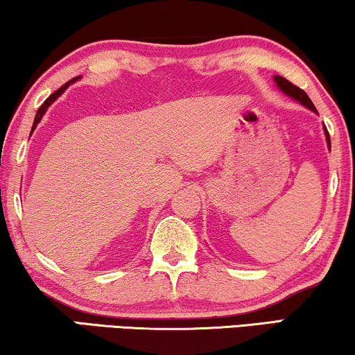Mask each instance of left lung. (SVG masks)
I'll list each match as a JSON object with an SVG mask.
<instances>
[{
    "instance_id": "8db88e82",
    "label": "left lung",
    "mask_w": 355,
    "mask_h": 355,
    "mask_svg": "<svg viewBox=\"0 0 355 355\" xmlns=\"http://www.w3.org/2000/svg\"><path fill=\"white\" fill-rule=\"evenodd\" d=\"M273 80H275V83H277V87H278L279 92H283L288 98H291V99H294V101H297L299 104H302L304 107L309 109V111L318 114L315 106H313V103L311 101V98L307 96V93L304 92V89L297 88L296 85H293L291 82H288L286 78H283V77H279V76H273ZM323 132H325L327 146H328L329 151H331V143H329V133H328V130H327L325 125H323Z\"/></svg>"
}]
</instances>
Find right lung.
<instances>
[{
	"label": "right lung",
	"mask_w": 355,
	"mask_h": 355,
	"mask_svg": "<svg viewBox=\"0 0 355 355\" xmlns=\"http://www.w3.org/2000/svg\"><path fill=\"white\" fill-rule=\"evenodd\" d=\"M78 78H80V77H76V78L69 80V82H67L66 85H62L61 88L56 89V92H54V93L51 94V96H49V98L46 99V101H44V103L42 104V106H40V109H38V111H37V116H35V121H33V125H32V132H33L35 128H37V125H38V123H40V121H42L43 116H44V112L48 111V107L51 106V104H53L54 101H56V99H58L59 96H61V94H62L64 92H66V89H67L69 87H71V85H72L73 82H77Z\"/></svg>",
	"instance_id": "add662e5"
}]
</instances>
